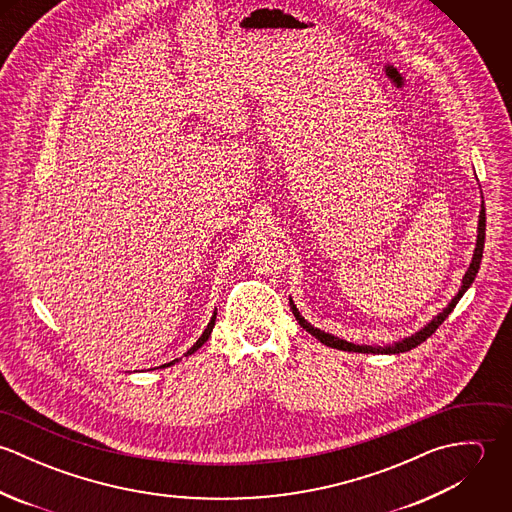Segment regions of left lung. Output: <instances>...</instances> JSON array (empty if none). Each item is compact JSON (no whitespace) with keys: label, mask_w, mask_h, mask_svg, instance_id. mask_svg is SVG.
<instances>
[{"label":"left lung","mask_w":512,"mask_h":512,"mask_svg":"<svg viewBox=\"0 0 512 512\" xmlns=\"http://www.w3.org/2000/svg\"><path fill=\"white\" fill-rule=\"evenodd\" d=\"M483 248H485V209L481 207V213H479V224H477V240H475V250H473V258H471V264L461 280V288L457 290V293L451 297V301L439 311L436 317H432L422 329H418L416 333L404 337V339H398L394 341L392 345H384V347H372V345H355V343H349L341 337H335L331 333H325L317 327H313L301 313L299 309L295 307L292 297H290V307H292L293 317L297 319V323L307 331L311 333L315 339H319L323 345L331 347V349H339V351H349V353H370V355H398V353H406L414 347H418L420 343H424L428 337H432V333H436L439 325L447 319V315L453 311V307L457 305V301L463 297V293L467 292L471 288V284L475 282V276L481 268V260H483Z\"/></svg>","instance_id":"left-lung-1"}]
</instances>
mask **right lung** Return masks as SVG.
<instances>
[{"label":"right lung","mask_w":512,"mask_h":512,"mask_svg":"<svg viewBox=\"0 0 512 512\" xmlns=\"http://www.w3.org/2000/svg\"><path fill=\"white\" fill-rule=\"evenodd\" d=\"M215 321H217V311H215V313H213V317H211V321H209V325H207V327H205V331H203V335H201V337H199V339H197V343H195V345H193V347H191V349H189V351H187V353H185V357H189V355H193V353H197V351H199V349H201V347H203V345H205V343H207V341H209V337H211V333H213V327H215ZM179 361H181V359H175V361H171V363H167V365H161V366L175 365V363H179Z\"/></svg>","instance_id":"1"}]
</instances>
